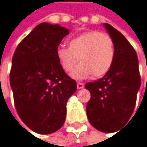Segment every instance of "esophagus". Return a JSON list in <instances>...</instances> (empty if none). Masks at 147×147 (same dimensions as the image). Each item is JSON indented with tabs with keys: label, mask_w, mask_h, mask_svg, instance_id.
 <instances>
[{
	"label": "esophagus",
	"mask_w": 147,
	"mask_h": 147,
	"mask_svg": "<svg viewBox=\"0 0 147 147\" xmlns=\"http://www.w3.org/2000/svg\"><path fill=\"white\" fill-rule=\"evenodd\" d=\"M77 87H78V89H83L84 87V84L83 83H78L77 84Z\"/></svg>",
	"instance_id": "esophagus-1"
}]
</instances>
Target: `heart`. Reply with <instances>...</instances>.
<instances>
[{
    "mask_svg": "<svg viewBox=\"0 0 147 147\" xmlns=\"http://www.w3.org/2000/svg\"><path fill=\"white\" fill-rule=\"evenodd\" d=\"M57 59L66 72H71L78 61L79 65L71 77L77 80L105 75L112 66L115 49L110 35L97 30L84 32L69 42V48L60 47L57 51Z\"/></svg>",
    "mask_w": 147,
    "mask_h": 147,
    "instance_id": "1",
    "label": "heart"
}]
</instances>
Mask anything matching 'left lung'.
<instances>
[{
    "instance_id": "obj_1",
    "label": "left lung",
    "mask_w": 147,
    "mask_h": 147,
    "mask_svg": "<svg viewBox=\"0 0 147 147\" xmlns=\"http://www.w3.org/2000/svg\"><path fill=\"white\" fill-rule=\"evenodd\" d=\"M104 26L114 42V61L102 78L85 84L90 92L86 113L93 127L103 132H112L119 130L131 118L141 79L133 47L111 25L105 23Z\"/></svg>"
}]
</instances>
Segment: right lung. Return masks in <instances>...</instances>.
<instances>
[{
    "mask_svg": "<svg viewBox=\"0 0 147 147\" xmlns=\"http://www.w3.org/2000/svg\"><path fill=\"white\" fill-rule=\"evenodd\" d=\"M69 29L42 22L19 43L10 70V86L20 119L33 131L49 134L66 118V105L77 83L62 68L57 51Z\"/></svg>",
    "mask_w": 147,
    "mask_h": 147,
    "instance_id": "right-lung-1",
    "label": "right lung"
}]
</instances>
